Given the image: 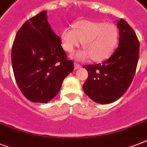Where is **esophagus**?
Returning a JSON list of instances; mask_svg holds the SVG:
<instances>
[{"label":"esophagus","instance_id":"34e87169","mask_svg":"<svg viewBox=\"0 0 147 147\" xmlns=\"http://www.w3.org/2000/svg\"><path fill=\"white\" fill-rule=\"evenodd\" d=\"M74 67H75V69H80L82 65L80 64H78V63H75L74 64Z\"/></svg>","mask_w":147,"mask_h":147}]
</instances>
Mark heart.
Instances as JSON below:
<instances>
[{
  "instance_id": "b5f03b06",
  "label": "heart",
  "mask_w": 147,
  "mask_h": 147,
  "mask_svg": "<svg viewBox=\"0 0 147 147\" xmlns=\"http://www.w3.org/2000/svg\"><path fill=\"white\" fill-rule=\"evenodd\" d=\"M62 47L69 53L73 52L84 42L86 50L76 54L78 60L85 61L92 57L101 62L111 56L118 42V30L115 26L103 22L82 20L72 27L65 28L61 34Z\"/></svg>"
}]
</instances>
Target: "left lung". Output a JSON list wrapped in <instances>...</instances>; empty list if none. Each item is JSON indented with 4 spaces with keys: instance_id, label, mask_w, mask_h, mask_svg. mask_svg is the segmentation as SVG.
Wrapping results in <instances>:
<instances>
[{
    "instance_id": "obj_1",
    "label": "left lung",
    "mask_w": 147,
    "mask_h": 147,
    "mask_svg": "<svg viewBox=\"0 0 147 147\" xmlns=\"http://www.w3.org/2000/svg\"><path fill=\"white\" fill-rule=\"evenodd\" d=\"M119 45L102 63L83 65L88 77L83 90L93 101L109 104L121 98L130 87L139 59L140 42L133 28L124 20L117 22Z\"/></svg>"
}]
</instances>
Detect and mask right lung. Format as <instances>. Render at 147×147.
I'll return each instance as SVG.
<instances>
[{"label": "right lung", "mask_w": 147, "mask_h": 147, "mask_svg": "<svg viewBox=\"0 0 147 147\" xmlns=\"http://www.w3.org/2000/svg\"><path fill=\"white\" fill-rule=\"evenodd\" d=\"M62 41L42 11L25 22L16 34L11 51L15 80L29 100L47 103L59 92L64 78L74 70Z\"/></svg>", "instance_id": "obj_1"}]
</instances>
